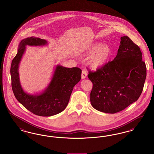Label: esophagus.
Instances as JSON below:
<instances>
[{
  "label": "esophagus",
  "mask_w": 154,
  "mask_h": 154,
  "mask_svg": "<svg viewBox=\"0 0 154 154\" xmlns=\"http://www.w3.org/2000/svg\"><path fill=\"white\" fill-rule=\"evenodd\" d=\"M86 76H87V71H85V69H83L82 72V79H84L86 78Z\"/></svg>",
  "instance_id": "34e87169"
}]
</instances>
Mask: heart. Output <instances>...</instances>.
Returning <instances> with one entry per match:
<instances>
[{"label":"heart","instance_id":"1","mask_svg":"<svg viewBox=\"0 0 154 154\" xmlns=\"http://www.w3.org/2000/svg\"><path fill=\"white\" fill-rule=\"evenodd\" d=\"M112 54L111 48L108 45H103L100 42H94L88 47L85 53V56L92 55L89 61V66L94 70H97L104 67Z\"/></svg>","mask_w":154,"mask_h":154}]
</instances>
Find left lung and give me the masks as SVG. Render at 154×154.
Wrapping results in <instances>:
<instances>
[{
    "mask_svg": "<svg viewBox=\"0 0 154 154\" xmlns=\"http://www.w3.org/2000/svg\"><path fill=\"white\" fill-rule=\"evenodd\" d=\"M146 75L140 48L128 36L121 37L114 60L96 71L88 72L93 85L90 93L92 106L106 113L124 110L140 97Z\"/></svg>",
    "mask_w": 154,
    "mask_h": 154,
    "instance_id": "8db88e82",
    "label": "left lung"
}]
</instances>
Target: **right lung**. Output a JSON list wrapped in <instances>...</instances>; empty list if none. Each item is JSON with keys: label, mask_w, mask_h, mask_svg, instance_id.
Listing matches in <instances>:
<instances>
[{"label": "right lung", "mask_w": 154, "mask_h": 154, "mask_svg": "<svg viewBox=\"0 0 154 154\" xmlns=\"http://www.w3.org/2000/svg\"><path fill=\"white\" fill-rule=\"evenodd\" d=\"M45 40L30 37L23 39L18 52L11 63L10 73L14 94L19 102L32 113L40 116L49 117L60 113L67 107L74 87L80 81L82 70L79 68H66L57 65L52 78L44 91L39 94H28L20 85L19 65L26 46H44Z\"/></svg>", "instance_id": "right-lung-1"}]
</instances>
